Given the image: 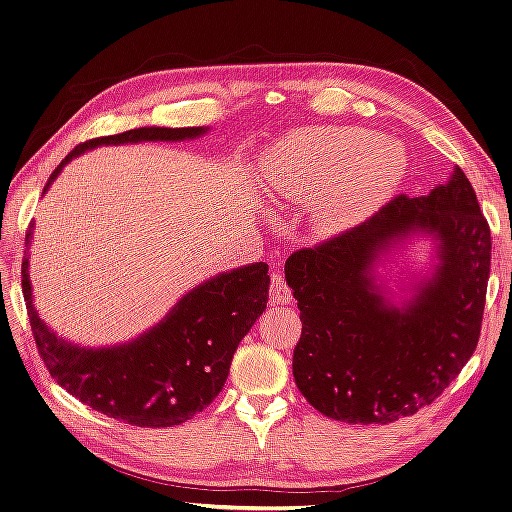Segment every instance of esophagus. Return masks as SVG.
Masks as SVG:
<instances>
[{
    "label": "esophagus",
    "instance_id": "esophagus-1",
    "mask_svg": "<svg viewBox=\"0 0 512 512\" xmlns=\"http://www.w3.org/2000/svg\"><path fill=\"white\" fill-rule=\"evenodd\" d=\"M270 302L272 304H291V302H294V296H291V289L287 287L285 279H283L279 272H272Z\"/></svg>",
    "mask_w": 512,
    "mask_h": 512
}]
</instances>
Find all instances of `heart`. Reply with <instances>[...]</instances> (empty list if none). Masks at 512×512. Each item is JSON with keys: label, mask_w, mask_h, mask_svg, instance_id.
<instances>
[{"label": "heart", "mask_w": 512, "mask_h": 512, "mask_svg": "<svg viewBox=\"0 0 512 512\" xmlns=\"http://www.w3.org/2000/svg\"><path fill=\"white\" fill-rule=\"evenodd\" d=\"M410 171L403 143L358 126H313L287 135L264 160L268 191L311 208L317 236L362 225L386 206Z\"/></svg>", "instance_id": "b5f03b06"}]
</instances>
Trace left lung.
<instances>
[{"mask_svg": "<svg viewBox=\"0 0 512 512\" xmlns=\"http://www.w3.org/2000/svg\"><path fill=\"white\" fill-rule=\"evenodd\" d=\"M414 239L432 242V264L404 273L394 292L387 266ZM489 266V225L459 167L429 195H401L367 223L291 255L304 399L354 425H388L433 403L474 354Z\"/></svg>", "mask_w": 512, "mask_h": 512, "instance_id": "1", "label": "left lung"}]
</instances>
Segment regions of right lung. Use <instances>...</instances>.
<instances>
[{"mask_svg": "<svg viewBox=\"0 0 512 512\" xmlns=\"http://www.w3.org/2000/svg\"><path fill=\"white\" fill-rule=\"evenodd\" d=\"M208 130V126H143L85 141L57 165L42 195L70 160L87 150L143 141H191L208 135ZM32 236L34 223L25 238L27 251ZM21 272L29 324L55 382L100 414L150 429L182 425L216 399L240 341L266 311L270 289L264 261L218 272L186 291L158 324L139 337L107 347H83L60 337L40 319L29 279V253L23 257Z\"/></svg>", "mask_w": 512, "mask_h": 512, "instance_id": "obj_1", "label": "right lung"}]
</instances>
